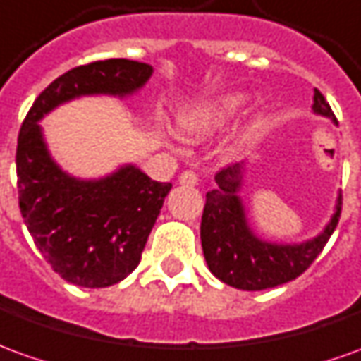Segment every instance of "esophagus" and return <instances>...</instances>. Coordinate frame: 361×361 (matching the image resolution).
Listing matches in <instances>:
<instances>
[{
  "instance_id": "34e87169",
  "label": "esophagus",
  "mask_w": 361,
  "mask_h": 361,
  "mask_svg": "<svg viewBox=\"0 0 361 361\" xmlns=\"http://www.w3.org/2000/svg\"><path fill=\"white\" fill-rule=\"evenodd\" d=\"M178 183L185 186H195L198 185V176L192 171H185V173H180V176H178Z\"/></svg>"
}]
</instances>
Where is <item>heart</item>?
<instances>
[{
	"label": "heart",
	"mask_w": 361,
	"mask_h": 361,
	"mask_svg": "<svg viewBox=\"0 0 361 361\" xmlns=\"http://www.w3.org/2000/svg\"><path fill=\"white\" fill-rule=\"evenodd\" d=\"M245 102L247 98L240 92H228V94L216 96L212 100L190 104L178 114V128L190 139L210 137L232 121L233 116L245 106ZM257 123H259V118H253L242 133V137L255 129Z\"/></svg>",
	"instance_id": "heart-1"
}]
</instances>
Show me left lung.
<instances>
[{"label":"left lung","mask_w":361,"mask_h":361,"mask_svg":"<svg viewBox=\"0 0 361 361\" xmlns=\"http://www.w3.org/2000/svg\"><path fill=\"white\" fill-rule=\"evenodd\" d=\"M312 111L338 123L328 102L317 88ZM243 171V163H235L214 176L218 186L206 195L200 224L202 252L208 269L226 285L242 290L271 289L297 279L324 250L340 220L342 195H338L330 222L312 240L300 243L267 242L253 232L247 222V212L240 198Z\"/></svg>","instance_id":"8db88e82"}]
</instances>
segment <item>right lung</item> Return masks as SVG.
Listing matches in <instances>:
<instances>
[{"mask_svg": "<svg viewBox=\"0 0 361 361\" xmlns=\"http://www.w3.org/2000/svg\"><path fill=\"white\" fill-rule=\"evenodd\" d=\"M153 66L109 59L76 66L49 84L25 118L17 139L19 208L35 245L62 279L100 289L126 279L141 252L171 183H157L123 165L102 178H76L52 159L39 121L82 96L126 98L141 90Z\"/></svg>", "mask_w": 361, "mask_h": 361, "instance_id": "obj_1", "label": "right lung"}]
</instances>
